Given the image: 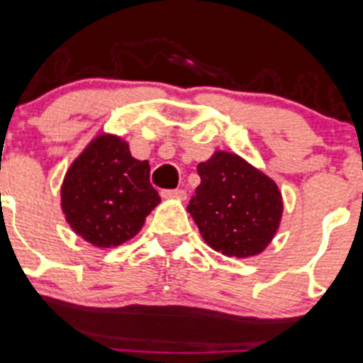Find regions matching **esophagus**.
<instances>
[{"label":"esophagus","instance_id":"1","mask_svg":"<svg viewBox=\"0 0 363 363\" xmlns=\"http://www.w3.org/2000/svg\"><path fill=\"white\" fill-rule=\"evenodd\" d=\"M161 197L162 199H177V201H184L186 191H184V189H162Z\"/></svg>","mask_w":363,"mask_h":363}]
</instances>
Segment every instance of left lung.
Listing matches in <instances>:
<instances>
[{"label": "left lung", "instance_id": "8db88e82", "mask_svg": "<svg viewBox=\"0 0 363 363\" xmlns=\"http://www.w3.org/2000/svg\"><path fill=\"white\" fill-rule=\"evenodd\" d=\"M201 184L188 211L216 252L250 258L263 252L279 229L283 197L276 182L231 152L216 150L197 166Z\"/></svg>", "mask_w": 363, "mask_h": 363}]
</instances>
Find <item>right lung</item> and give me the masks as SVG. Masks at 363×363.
Returning <instances> with one entry per match:
<instances>
[{"label": "right lung", "mask_w": 363, "mask_h": 363, "mask_svg": "<svg viewBox=\"0 0 363 363\" xmlns=\"http://www.w3.org/2000/svg\"><path fill=\"white\" fill-rule=\"evenodd\" d=\"M150 164L130 155L120 135L100 134L71 162L60 186V208L74 235L100 249L134 238L161 202Z\"/></svg>", "instance_id": "add662e5"}]
</instances>
